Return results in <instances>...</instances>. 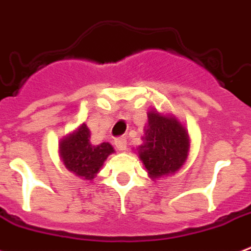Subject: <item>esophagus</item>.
<instances>
[{
    "mask_svg": "<svg viewBox=\"0 0 251 251\" xmlns=\"http://www.w3.org/2000/svg\"><path fill=\"white\" fill-rule=\"evenodd\" d=\"M114 145L117 147L118 151H125L126 150V145H127V142H126L125 137H118L114 139Z\"/></svg>",
    "mask_w": 251,
    "mask_h": 251,
    "instance_id": "1",
    "label": "esophagus"
}]
</instances>
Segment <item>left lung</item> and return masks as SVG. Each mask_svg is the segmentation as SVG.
I'll list each match as a JSON object with an SVG mask.
<instances>
[{
    "instance_id": "1",
    "label": "left lung",
    "mask_w": 251,
    "mask_h": 251,
    "mask_svg": "<svg viewBox=\"0 0 251 251\" xmlns=\"http://www.w3.org/2000/svg\"><path fill=\"white\" fill-rule=\"evenodd\" d=\"M142 141L137 153L150 178L159 179L175 175L186 163L190 137L173 113L149 110Z\"/></svg>"
}]
</instances>
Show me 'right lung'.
<instances>
[{
	"label": "right lung",
	"instance_id": "1",
	"mask_svg": "<svg viewBox=\"0 0 251 251\" xmlns=\"http://www.w3.org/2000/svg\"><path fill=\"white\" fill-rule=\"evenodd\" d=\"M90 139V129L86 124H82L58 143V153L65 168L86 181H92L104 161L114 152L108 142L92 145Z\"/></svg>",
	"mask_w": 251,
	"mask_h": 251
}]
</instances>
